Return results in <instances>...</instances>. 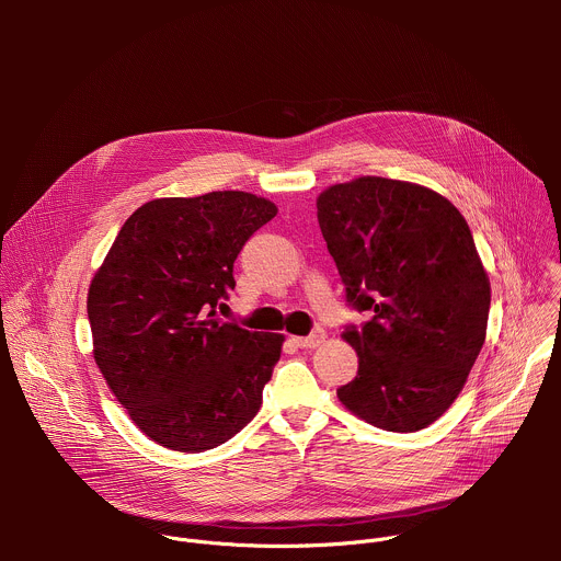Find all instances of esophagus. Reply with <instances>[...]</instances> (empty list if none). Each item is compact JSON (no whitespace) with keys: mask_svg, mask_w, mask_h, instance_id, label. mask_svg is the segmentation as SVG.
Segmentation results:
<instances>
[{"mask_svg":"<svg viewBox=\"0 0 561 561\" xmlns=\"http://www.w3.org/2000/svg\"><path fill=\"white\" fill-rule=\"evenodd\" d=\"M324 340H327L324 329H314V331H312L310 335H306V337H293V344L299 346V348H317L319 344H324Z\"/></svg>","mask_w":561,"mask_h":561,"instance_id":"1","label":"esophagus"}]
</instances>
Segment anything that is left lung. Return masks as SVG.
I'll use <instances>...</instances> for the list:
<instances>
[{
    "mask_svg": "<svg viewBox=\"0 0 561 561\" xmlns=\"http://www.w3.org/2000/svg\"><path fill=\"white\" fill-rule=\"evenodd\" d=\"M317 219L346 304L368 314L344 329L359 370L340 402L383 431L426 428L486 340L491 284L466 219L435 191L386 178L331 186Z\"/></svg>",
    "mask_w": 561,
    "mask_h": 561,
    "instance_id": "left-lung-1",
    "label": "left lung"
}]
</instances>
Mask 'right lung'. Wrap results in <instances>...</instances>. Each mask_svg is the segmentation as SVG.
<instances>
[{
  "label": "right lung",
  "instance_id": "obj_1",
  "mask_svg": "<svg viewBox=\"0 0 561 561\" xmlns=\"http://www.w3.org/2000/svg\"><path fill=\"white\" fill-rule=\"evenodd\" d=\"M273 202L215 191L152 199L115 237L89 290L95 362L130 420L180 453L242 431L282 355V335L221 322L232 264Z\"/></svg>",
  "mask_w": 561,
  "mask_h": 561
}]
</instances>
